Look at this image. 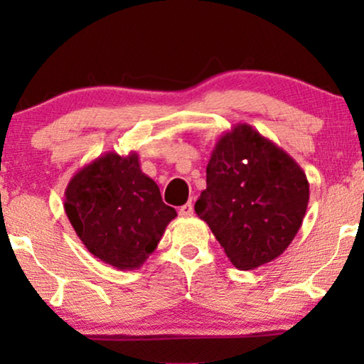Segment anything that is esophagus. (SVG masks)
<instances>
[{
  "instance_id": "1",
  "label": "esophagus",
  "mask_w": 364,
  "mask_h": 364,
  "mask_svg": "<svg viewBox=\"0 0 364 364\" xmlns=\"http://www.w3.org/2000/svg\"><path fill=\"white\" fill-rule=\"evenodd\" d=\"M192 213H193V207H192L191 202L178 208V215H181V217H191Z\"/></svg>"
}]
</instances>
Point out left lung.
Wrapping results in <instances>:
<instances>
[{
	"mask_svg": "<svg viewBox=\"0 0 364 364\" xmlns=\"http://www.w3.org/2000/svg\"><path fill=\"white\" fill-rule=\"evenodd\" d=\"M308 200L310 183L295 159L248 124H237L213 147L196 212L228 260L253 270L287 250Z\"/></svg>",
	"mask_w": 364,
	"mask_h": 364,
	"instance_id": "left-lung-1",
	"label": "left lung"
}]
</instances>
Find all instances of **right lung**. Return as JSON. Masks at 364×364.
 I'll return each instance as SVG.
<instances>
[{
  "instance_id": "1",
  "label": "right lung",
  "mask_w": 364,
  "mask_h": 364,
  "mask_svg": "<svg viewBox=\"0 0 364 364\" xmlns=\"http://www.w3.org/2000/svg\"><path fill=\"white\" fill-rule=\"evenodd\" d=\"M64 210L94 257L117 270H137L157 243L176 208L162 202L157 183L141 171L137 152H106L74 173Z\"/></svg>"
}]
</instances>
